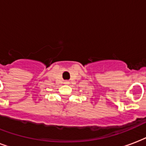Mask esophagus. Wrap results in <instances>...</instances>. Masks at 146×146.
Here are the masks:
<instances>
[{"label": "esophagus", "instance_id": "esophagus-1", "mask_svg": "<svg viewBox=\"0 0 146 146\" xmlns=\"http://www.w3.org/2000/svg\"><path fill=\"white\" fill-rule=\"evenodd\" d=\"M65 84H68V81H65Z\"/></svg>", "mask_w": 146, "mask_h": 146}]
</instances>
